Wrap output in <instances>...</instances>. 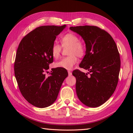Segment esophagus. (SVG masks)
Listing matches in <instances>:
<instances>
[{
	"mask_svg": "<svg viewBox=\"0 0 133 133\" xmlns=\"http://www.w3.org/2000/svg\"><path fill=\"white\" fill-rule=\"evenodd\" d=\"M68 74H69V76H71L72 75V72L70 71H68Z\"/></svg>",
	"mask_w": 133,
	"mask_h": 133,
	"instance_id": "34e87169",
	"label": "esophagus"
}]
</instances>
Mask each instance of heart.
<instances>
[{
	"label": "heart",
	"mask_w": 133,
	"mask_h": 133,
	"mask_svg": "<svg viewBox=\"0 0 133 133\" xmlns=\"http://www.w3.org/2000/svg\"><path fill=\"white\" fill-rule=\"evenodd\" d=\"M60 42L61 46L54 43L51 49V53L54 58L57 59L61 55L62 50L67 47H69L68 50V55L69 56L65 57L58 62H56L55 66L58 68L66 70H71L73 66L77 63V57H82L85 54V47L84 44L79 41L78 36L75 34L69 32L62 36Z\"/></svg>",
	"instance_id": "obj_1"
}]
</instances>
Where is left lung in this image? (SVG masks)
<instances>
[{
	"label": "left lung",
	"instance_id": "left-lung-1",
	"mask_svg": "<svg viewBox=\"0 0 133 133\" xmlns=\"http://www.w3.org/2000/svg\"><path fill=\"white\" fill-rule=\"evenodd\" d=\"M86 43V55L79 67L87 74L75 70L76 92L79 99L90 107L99 106L109 99L116 89L121 59L116 43L106 31L97 26L70 27Z\"/></svg>",
	"mask_w": 133,
	"mask_h": 133
}]
</instances>
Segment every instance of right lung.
<instances>
[{"instance_id": "add662e5", "label": "right lung", "mask_w": 133, "mask_h": 133, "mask_svg": "<svg viewBox=\"0 0 133 133\" xmlns=\"http://www.w3.org/2000/svg\"><path fill=\"white\" fill-rule=\"evenodd\" d=\"M66 25L40 26L22 39L17 49L14 72L19 89L28 102L39 108L54 102L68 72L54 69L46 77L44 72L53 62L51 49L56 36Z\"/></svg>"}]
</instances>
